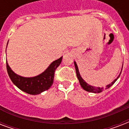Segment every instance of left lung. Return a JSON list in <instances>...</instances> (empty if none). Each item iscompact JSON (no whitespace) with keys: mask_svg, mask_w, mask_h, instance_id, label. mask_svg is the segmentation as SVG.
Masks as SVG:
<instances>
[{"mask_svg":"<svg viewBox=\"0 0 129 129\" xmlns=\"http://www.w3.org/2000/svg\"><path fill=\"white\" fill-rule=\"evenodd\" d=\"M74 65H75V68H76V75L77 77H78V78L79 80V82H80V84L81 86L82 87V88L84 90H85L86 91H88V92H93V93H100V92H102V91L104 90H106V89H108L111 86L114 84V82L117 80V79L119 78V76H120V74L121 72L120 73V74L118 76L117 78H116L115 80H114L113 82H112L111 84H108V86H106V88H100V87H95V86H90L89 84H88L87 83L85 82L82 78V77L80 76V73H79V70L78 68V66H77L76 63L74 61ZM122 72V71H121Z\"/></svg>","mask_w":129,"mask_h":129,"instance_id":"obj_1","label":"left lung"}]
</instances>
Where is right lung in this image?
I'll use <instances>...</instances> for the list:
<instances>
[{
  "mask_svg": "<svg viewBox=\"0 0 129 129\" xmlns=\"http://www.w3.org/2000/svg\"><path fill=\"white\" fill-rule=\"evenodd\" d=\"M61 60L62 57L51 63L44 72L33 78H24L17 75L11 70L7 61V72L13 84L20 90L27 94L36 95L48 90L52 86L55 72Z\"/></svg>",
  "mask_w": 129,
  "mask_h": 129,
  "instance_id": "obj_1",
  "label": "right lung"
}]
</instances>
